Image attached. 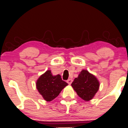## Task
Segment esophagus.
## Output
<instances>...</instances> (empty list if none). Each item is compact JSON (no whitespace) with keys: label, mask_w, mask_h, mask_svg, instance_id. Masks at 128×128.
<instances>
[{"label":"esophagus","mask_w":128,"mask_h":128,"mask_svg":"<svg viewBox=\"0 0 128 128\" xmlns=\"http://www.w3.org/2000/svg\"><path fill=\"white\" fill-rule=\"evenodd\" d=\"M72 81H73V80H72V79H68V80H66V82H67V83L69 84H71V83L72 82Z\"/></svg>","instance_id":"1"}]
</instances>
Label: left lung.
Wrapping results in <instances>:
<instances>
[{
  "label": "left lung",
  "instance_id": "obj_1",
  "mask_svg": "<svg viewBox=\"0 0 128 128\" xmlns=\"http://www.w3.org/2000/svg\"><path fill=\"white\" fill-rule=\"evenodd\" d=\"M98 80L86 70H82L71 86L80 98L85 101L93 98L99 88Z\"/></svg>",
  "mask_w": 128,
  "mask_h": 128
}]
</instances>
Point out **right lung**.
Returning <instances> with one entry per match:
<instances>
[{"label": "right lung", "mask_w": 128, "mask_h": 128, "mask_svg": "<svg viewBox=\"0 0 128 128\" xmlns=\"http://www.w3.org/2000/svg\"><path fill=\"white\" fill-rule=\"evenodd\" d=\"M68 84L62 80L60 75L53 76L50 70L39 77L36 82V88L47 102L54 99Z\"/></svg>", "instance_id": "right-lung-1"}]
</instances>
